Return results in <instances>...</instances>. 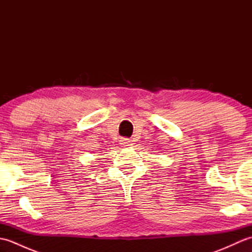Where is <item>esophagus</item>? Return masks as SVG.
Instances as JSON below:
<instances>
[{
	"label": "esophagus",
	"instance_id": "34e87169",
	"mask_svg": "<svg viewBox=\"0 0 252 252\" xmlns=\"http://www.w3.org/2000/svg\"><path fill=\"white\" fill-rule=\"evenodd\" d=\"M120 144H121V145H123V146H130L131 145V141L129 140V138L123 137V138H121V140H120Z\"/></svg>",
	"mask_w": 252,
	"mask_h": 252
}]
</instances>
